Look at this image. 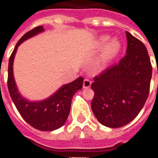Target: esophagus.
Masks as SVG:
<instances>
[{
	"mask_svg": "<svg viewBox=\"0 0 158 158\" xmlns=\"http://www.w3.org/2000/svg\"><path fill=\"white\" fill-rule=\"evenodd\" d=\"M91 87V81L88 79H85L83 83V88L84 89H89Z\"/></svg>",
	"mask_w": 158,
	"mask_h": 158,
	"instance_id": "esophagus-1",
	"label": "esophagus"
}]
</instances>
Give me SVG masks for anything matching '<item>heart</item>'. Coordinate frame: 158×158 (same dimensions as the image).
Instances as JSON below:
<instances>
[{"instance_id": "obj_1", "label": "heart", "mask_w": 158, "mask_h": 158, "mask_svg": "<svg viewBox=\"0 0 158 158\" xmlns=\"http://www.w3.org/2000/svg\"><path fill=\"white\" fill-rule=\"evenodd\" d=\"M109 38H110V37L107 35L102 36V37H101L100 39H99L98 44L100 46L104 45V44L109 40ZM120 44L117 39H112V40L110 41V43H108V45L106 46V48L103 56L102 58L101 62L98 64V69H101L102 67L103 66V64H105L106 62L108 61L109 60L113 58L115 55L117 54L118 52L120 51Z\"/></svg>"}]
</instances>
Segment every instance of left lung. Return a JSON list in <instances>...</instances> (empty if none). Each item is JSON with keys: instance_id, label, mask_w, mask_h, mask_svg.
I'll return each instance as SVG.
<instances>
[{"instance_id": "1", "label": "left lung", "mask_w": 158, "mask_h": 158, "mask_svg": "<svg viewBox=\"0 0 158 158\" xmlns=\"http://www.w3.org/2000/svg\"><path fill=\"white\" fill-rule=\"evenodd\" d=\"M126 55L94 78L92 110L102 125L119 128L131 122L143 107L152 68L144 44L126 31Z\"/></svg>"}]
</instances>
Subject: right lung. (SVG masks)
Segmentation results:
<instances>
[{"label":"right lung","mask_w":158,"mask_h":158,"mask_svg":"<svg viewBox=\"0 0 158 158\" xmlns=\"http://www.w3.org/2000/svg\"><path fill=\"white\" fill-rule=\"evenodd\" d=\"M44 31L43 26L36 27L19 39L9 59L8 89L11 99L23 120L31 126L42 131L57 130L66 121L70 110L72 98L83 88L84 79L79 77L69 84H64L48 98L42 101H29L19 92L13 74V62L18 47L28 38Z\"/></svg>","instance_id":"add662e5"}]
</instances>
